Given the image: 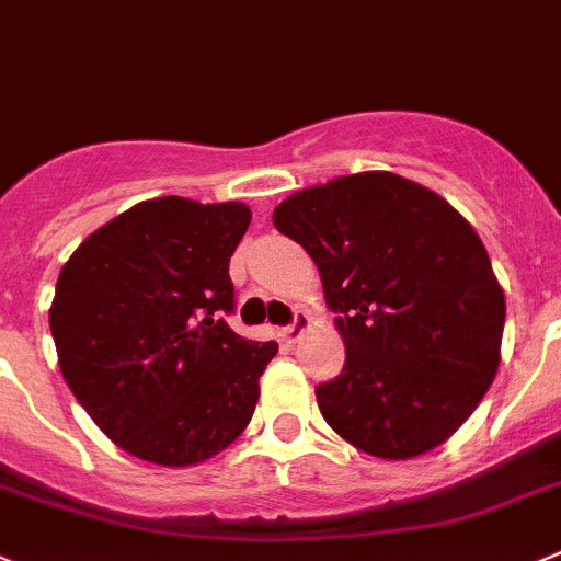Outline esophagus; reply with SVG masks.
Instances as JSON below:
<instances>
[{
	"label": "esophagus",
	"mask_w": 561,
	"mask_h": 561,
	"mask_svg": "<svg viewBox=\"0 0 561 561\" xmlns=\"http://www.w3.org/2000/svg\"><path fill=\"white\" fill-rule=\"evenodd\" d=\"M307 329H310V316H307L305 310H296V316H293V321L287 323L285 329H282L279 337L285 340V343H296V340L301 337V334H305Z\"/></svg>",
	"instance_id": "1"
}]
</instances>
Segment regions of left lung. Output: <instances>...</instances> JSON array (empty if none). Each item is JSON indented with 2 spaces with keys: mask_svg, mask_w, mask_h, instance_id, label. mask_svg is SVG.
I'll use <instances>...</instances> for the list:
<instances>
[{
  "mask_svg": "<svg viewBox=\"0 0 561 561\" xmlns=\"http://www.w3.org/2000/svg\"><path fill=\"white\" fill-rule=\"evenodd\" d=\"M274 227L316 260L337 312L345 365L316 387L323 421L381 459L446 443L501 363L504 290L473 227L390 171L293 193Z\"/></svg>",
  "mask_w": 561,
  "mask_h": 561,
  "instance_id": "8db88e82",
  "label": "left lung"
}]
</instances>
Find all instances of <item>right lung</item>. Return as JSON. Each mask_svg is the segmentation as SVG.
I'll return each mask as SVG.
<instances>
[{"instance_id": "1", "label": "right lung", "mask_w": 561, "mask_h": 561, "mask_svg": "<svg viewBox=\"0 0 561 561\" xmlns=\"http://www.w3.org/2000/svg\"><path fill=\"white\" fill-rule=\"evenodd\" d=\"M240 202H140L82 240L57 276L51 337L66 385L133 457L169 468L227 448L254 415L274 340L229 329Z\"/></svg>"}]
</instances>
